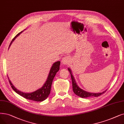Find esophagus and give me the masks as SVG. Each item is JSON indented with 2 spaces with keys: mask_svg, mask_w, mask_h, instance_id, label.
I'll use <instances>...</instances> for the list:
<instances>
[{
  "mask_svg": "<svg viewBox=\"0 0 124 124\" xmlns=\"http://www.w3.org/2000/svg\"><path fill=\"white\" fill-rule=\"evenodd\" d=\"M70 58L68 56H66L62 59V62L64 65H68L70 62Z\"/></svg>",
  "mask_w": 124,
  "mask_h": 124,
  "instance_id": "1",
  "label": "esophagus"
}]
</instances>
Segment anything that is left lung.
<instances>
[{"label": "left lung", "instance_id": "obj_1", "mask_svg": "<svg viewBox=\"0 0 124 124\" xmlns=\"http://www.w3.org/2000/svg\"><path fill=\"white\" fill-rule=\"evenodd\" d=\"M68 70L71 75V78L72 83V89L73 91V92L77 96H78L82 98H87V97H98L99 96L102 95V94L104 93L106 91V90L104 91V92L100 93H92L87 92L85 91H84L82 89L79 88V87L77 85V83L74 79V78L72 74V72L71 71L70 69L68 68Z\"/></svg>", "mask_w": 124, "mask_h": 124}]
</instances>
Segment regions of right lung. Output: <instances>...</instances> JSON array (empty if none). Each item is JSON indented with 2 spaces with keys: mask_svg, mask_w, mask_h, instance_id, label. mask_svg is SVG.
Wrapping results in <instances>:
<instances>
[{
  "mask_svg": "<svg viewBox=\"0 0 124 124\" xmlns=\"http://www.w3.org/2000/svg\"><path fill=\"white\" fill-rule=\"evenodd\" d=\"M23 31L20 32L17 35H16L14 38L13 39L12 41L10 42V44L9 46V47L10 46V45L12 44L13 41L17 37L19 34L22 33ZM60 61H57L55 63L53 64V66H52L50 73L49 74V76L47 77V80L45 84L42 86V88L37 90L34 92L30 93H25L21 92V91H19L18 89H16L14 85L12 84V83L10 82V80L8 78L9 83L11 85L12 89L15 91V92L18 93L20 96L23 97L24 98L30 100H33L34 101H42L45 100L47 98V97L49 96L50 92H51V86L52 84V82L54 78L55 75L56 74V73L59 71V69H60Z\"/></svg>",
  "mask_w": 124,
  "mask_h": 124,
  "instance_id": "right-lung-1",
  "label": "right lung"
}]
</instances>
